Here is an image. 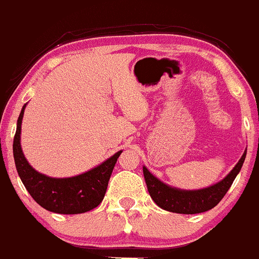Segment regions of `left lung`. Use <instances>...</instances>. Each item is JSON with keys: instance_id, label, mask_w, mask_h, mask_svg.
Wrapping results in <instances>:
<instances>
[{"instance_id": "left-lung-1", "label": "left lung", "mask_w": 259, "mask_h": 259, "mask_svg": "<svg viewBox=\"0 0 259 259\" xmlns=\"http://www.w3.org/2000/svg\"><path fill=\"white\" fill-rule=\"evenodd\" d=\"M246 154L247 150L243 152V155L235 167L232 168V171L222 181L201 190H181L168 186L157 178H155L145 166H143V172L146 186H148V191L154 202L166 211L184 214L206 212L213 208L222 200L226 192L230 190L236 176L241 171L242 165L246 159Z\"/></svg>"}]
</instances>
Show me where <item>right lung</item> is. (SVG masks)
Instances as JSON below:
<instances>
[{
    "instance_id": "obj_1",
    "label": "right lung",
    "mask_w": 259,
    "mask_h": 259,
    "mask_svg": "<svg viewBox=\"0 0 259 259\" xmlns=\"http://www.w3.org/2000/svg\"><path fill=\"white\" fill-rule=\"evenodd\" d=\"M22 108L13 139V157L16 168L24 187L38 205L54 213H84L99 205L107 192L108 182L121 150L97 167L73 176L56 179L40 174L28 164L21 148V125L24 108Z\"/></svg>"
}]
</instances>
